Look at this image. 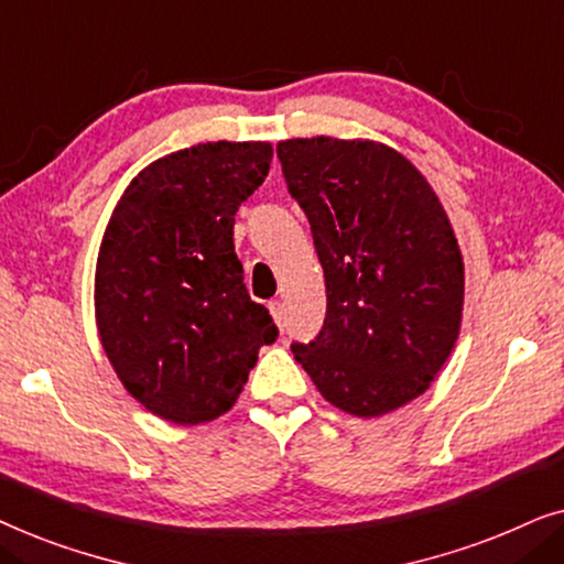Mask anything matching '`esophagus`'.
<instances>
[{
	"label": "esophagus",
	"mask_w": 564,
	"mask_h": 564,
	"mask_svg": "<svg viewBox=\"0 0 564 564\" xmlns=\"http://www.w3.org/2000/svg\"><path fill=\"white\" fill-rule=\"evenodd\" d=\"M269 311H272L276 326L284 328V305L280 303V300H272V303H269Z\"/></svg>",
	"instance_id": "esophagus-1"
}]
</instances>
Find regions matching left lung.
<instances>
[{
  "mask_svg": "<svg viewBox=\"0 0 564 564\" xmlns=\"http://www.w3.org/2000/svg\"><path fill=\"white\" fill-rule=\"evenodd\" d=\"M276 156L326 276V321L311 344H292L297 365L351 415L411 403L449 359L465 303L462 251L436 192L375 141L292 138Z\"/></svg>",
  "mask_w": 564,
  "mask_h": 564,
  "instance_id": "left-lung-1",
  "label": "left lung"
}]
</instances>
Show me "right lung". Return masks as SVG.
I'll list each match as a JSON object with an SVG mask.
<instances>
[{"instance_id": "right-lung-1", "label": "right lung", "mask_w": 564, "mask_h": 564, "mask_svg": "<svg viewBox=\"0 0 564 564\" xmlns=\"http://www.w3.org/2000/svg\"><path fill=\"white\" fill-rule=\"evenodd\" d=\"M272 145L197 143L153 161L122 192L97 257L99 341L120 382L159 419L197 426L230 411L276 334L253 303L234 223Z\"/></svg>"}]
</instances>
